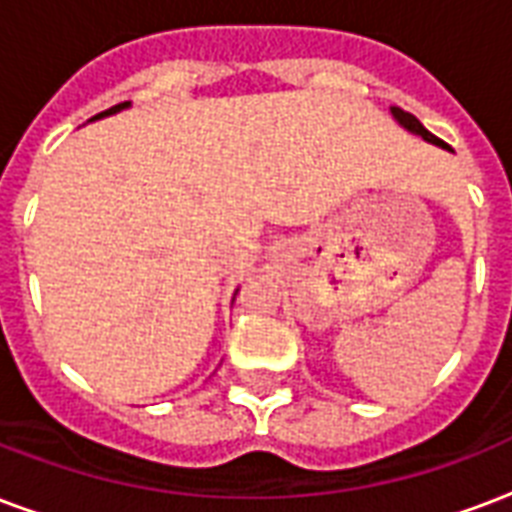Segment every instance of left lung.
I'll list each match as a JSON object with an SVG mask.
<instances>
[{
	"instance_id": "left-lung-1",
	"label": "left lung",
	"mask_w": 512,
	"mask_h": 512,
	"mask_svg": "<svg viewBox=\"0 0 512 512\" xmlns=\"http://www.w3.org/2000/svg\"><path fill=\"white\" fill-rule=\"evenodd\" d=\"M392 117H395V120H398L400 125H403V128L411 130V133H417V136H422V138H425V141H430V144L443 146V149H449V144H443L441 138L433 136L430 130H425V125H422V122H419L417 117H414V114H408V112H403V109H398V106H392Z\"/></svg>"
}]
</instances>
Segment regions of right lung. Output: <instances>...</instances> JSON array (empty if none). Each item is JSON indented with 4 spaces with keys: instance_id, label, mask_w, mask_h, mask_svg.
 I'll return each instance as SVG.
<instances>
[{
    "instance_id": "add662e5",
    "label": "right lung",
    "mask_w": 512,
    "mask_h": 512,
    "mask_svg": "<svg viewBox=\"0 0 512 512\" xmlns=\"http://www.w3.org/2000/svg\"><path fill=\"white\" fill-rule=\"evenodd\" d=\"M125 106H128V101H125V104H117V106H112V109H106V112H101V114H95L93 120H101V117H106V114H114V112H120V109H125Z\"/></svg>"
}]
</instances>
